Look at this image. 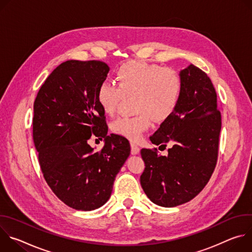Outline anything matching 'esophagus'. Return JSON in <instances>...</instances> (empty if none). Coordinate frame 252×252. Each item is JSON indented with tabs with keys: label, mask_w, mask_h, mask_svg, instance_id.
Segmentation results:
<instances>
[{
	"label": "esophagus",
	"mask_w": 252,
	"mask_h": 252,
	"mask_svg": "<svg viewBox=\"0 0 252 252\" xmlns=\"http://www.w3.org/2000/svg\"><path fill=\"white\" fill-rule=\"evenodd\" d=\"M130 153H131V155H137L139 153L138 146L133 141L130 142Z\"/></svg>",
	"instance_id": "1"
}]
</instances>
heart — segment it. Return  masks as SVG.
<instances>
[{
  "mask_svg": "<svg viewBox=\"0 0 252 252\" xmlns=\"http://www.w3.org/2000/svg\"><path fill=\"white\" fill-rule=\"evenodd\" d=\"M116 83L103 82L96 90V102L105 115H113L123 94H135L131 117H120L112 125V130L121 136L138 140L147 130L152 118L158 122L167 120L181 101L183 82L173 69L140 61L127 62L118 67Z\"/></svg>",
  "mask_w": 252,
  "mask_h": 252,
  "instance_id": "heart-1",
  "label": "heart"
}]
</instances>
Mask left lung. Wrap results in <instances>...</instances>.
Segmentation results:
<instances>
[{"instance_id":"1","label":"left lung","mask_w":252,"mask_h":252,"mask_svg":"<svg viewBox=\"0 0 252 252\" xmlns=\"http://www.w3.org/2000/svg\"><path fill=\"white\" fill-rule=\"evenodd\" d=\"M183 93L175 112L151 136L154 145L165 148L142 149L145 170L141 188L148 197L163 207H174L194 198L206 186L217 165L221 115L218 96L207 75L189 64L181 70Z\"/></svg>"}]
</instances>
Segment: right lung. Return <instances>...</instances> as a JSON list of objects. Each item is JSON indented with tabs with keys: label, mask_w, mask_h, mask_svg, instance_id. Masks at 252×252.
I'll return each instance as SVG.
<instances>
[{
	"label": "right lung",
	"mask_w": 252,
	"mask_h": 252,
	"mask_svg": "<svg viewBox=\"0 0 252 252\" xmlns=\"http://www.w3.org/2000/svg\"><path fill=\"white\" fill-rule=\"evenodd\" d=\"M110 67L100 61L70 60L57 66L33 102L32 138L47 184L67 206L96 209L111 197L117 174L130 154L129 142L107 135L96 90ZM92 134L105 138L94 152Z\"/></svg>",
	"instance_id": "add662e5"
}]
</instances>
